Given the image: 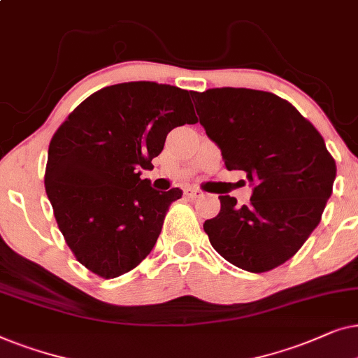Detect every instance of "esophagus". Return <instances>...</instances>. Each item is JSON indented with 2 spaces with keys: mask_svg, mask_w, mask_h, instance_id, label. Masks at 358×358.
<instances>
[{
  "mask_svg": "<svg viewBox=\"0 0 358 358\" xmlns=\"http://www.w3.org/2000/svg\"><path fill=\"white\" fill-rule=\"evenodd\" d=\"M185 196L189 199H196V198L203 196V192H199V189H196V188L188 187V188H185Z\"/></svg>",
  "mask_w": 358,
  "mask_h": 358,
  "instance_id": "1",
  "label": "esophagus"
}]
</instances>
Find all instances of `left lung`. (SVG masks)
<instances>
[{
    "instance_id": "obj_1",
    "label": "left lung",
    "mask_w": 358,
    "mask_h": 358,
    "mask_svg": "<svg viewBox=\"0 0 358 358\" xmlns=\"http://www.w3.org/2000/svg\"><path fill=\"white\" fill-rule=\"evenodd\" d=\"M192 98L226 169L242 170L252 185L244 206L219 196L221 211L204 222L209 242L252 273L285 264L317 227L332 194L337 169L322 136L273 93L226 87Z\"/></svg>"
}]
</instances>
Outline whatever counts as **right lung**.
Segmentation results:
<instances>
[{
    "mask_svg": "<svg viewBox=\"0 0 358 358\" xmlns=\"http://www.w3.org/2000/svg\"><path fill=\"white\" fill-rule=\"evenodd\" d=\"M192 92L155 82L111 85L73 109L52 137L45 193L76 260L103 278L136 268L154 249L180 188L157 192L141 169L173 127L198 122Z\"/></svg>",
    "mask_w": 358,
    "mask_h": 358,
    "instance_id": "1",
    "label": "right lung"
}]
</instances>
